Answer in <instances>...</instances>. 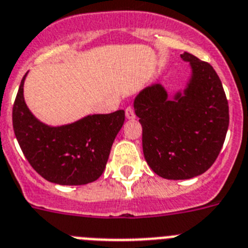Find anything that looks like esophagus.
Here are the masks:
<instances>
[{
  "label": "esophagus",
  "mask_w": 248,
  "mask_h": 248,
  "mask_svg": "<svg viewBox=\"0 0 248 248\" xmlns=\"http://www.w3.org/2000/svg\"><path fill=\"white\" fill-rule=\"evenodd\" d=\"M125 116L126 119H134L135 114H134V109L132 107H128L125 109Z\"/></svg>",
  "instance_id": "obj_1"
}]
</instances>
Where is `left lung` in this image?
<instances>
[{"label": "left lung", "instance_id": "1", "mask_svg": "<svg viewBox=\"0 0 248 248\" xmlns=\"http://www.w3.org/2000/svg\"><path fill=\"white\" fill-rule=\"evenodd\" d=\"M181 58L190 67L183 90L169 98L162 84H154L134 100L148 166L173 181L190 179L211 168L230 123L225 90L215 69L189 52Z\"/></svg>", "mask_w": 248, "mask_h": 248}]
</instances>
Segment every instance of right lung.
<instances>
[{
  "label": "right lung",
  "instance_id": "obj_1",
  "mask_svg": "<svg viewBox=\"0 0 248 248\" xmlns=\"http://www.w3.org/2000/svg\"><path fill=\"white\" fill-rule=\"evenodd\" d=\"M23 76L12 110V123L26 159L46 181L61 186L92 183L103 174L125 113L86 115L65 125L40 122L25 103Z\"/></svg>",
  "mask_w": 248,
  "mask_h": 248
}]
</instances>
